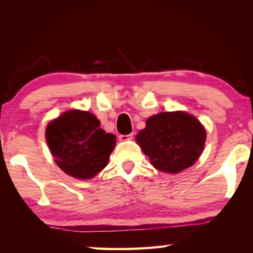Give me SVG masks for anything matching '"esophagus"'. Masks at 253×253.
I'll list each match as a JSON object with an SVG mask.
<instances>
[{"instance_id":"1","label":"esophagus","mask_w":253,"mask_h":253,"mask_svg":"<svg viewBox=\"0 0 253 253\" xmlns=\"http://www.w3.org/2000/svg\"><path fill=\"white\" fill-rule=\"evenodd\" d=\"M132 134H128V135H121L119 136V140H122V142H127V140H130L132 138Z\"/></svg>"}]
</instances>
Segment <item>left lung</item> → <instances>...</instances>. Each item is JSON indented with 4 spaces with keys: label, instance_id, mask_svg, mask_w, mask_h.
Here are the masks:
<instances>
[{
    "label": "left lung",
    "instance_id": "1",
    "mask_svg": "<svg viewBox=\"0 0 253 253\" xmlns=\"http://www.w3.org/2000/svg\"><path fill=\"white\" fill-rule=\"evenodd\" d=\"M205 138L207 132L201 123L183 111L154 115L136 136L154 168L170 174L181 172L198 161Z\"/></svg>",
    "mask_w": 253,
    "mask_h": 253
}]
</instances>
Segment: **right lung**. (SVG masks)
I'll list each match as a JSON object with an SVG mask.
<instances>
[{
    "mask_svg": "<svg viewBox=\"0 0 253 253\" xmlns=\"http://www.w3.org/2000/svg\"><path fill=\"white\" fill-rule=\"evenodd\" d=\"M88 111L69 110L51 122L45 139L55 163L72 177L88 179L108 164L116 136L106 134Z\"/></svg>",
    "mask_w": 253,
    "mask_h": 253,
    "instance_id": "add662e5",
    "label": "right lung"
}]
</instances>
